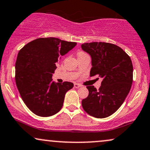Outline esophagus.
I'll return each mask as SVG.
<instances>
[{
  "mask_svg": "<svg viewBox=\"0 0 150 150\" xmlns=\"http://www.w3.org/2000/svg\"><path fill=\"white\" fill-rule=\"evenodd\" d=\"M81 86H82L81 84H78V83H75V84H74V87L75 88H80Z\"/></svg>",
  "mask_w": 150,
  "mask_h": 150,
  "instance_id": "1",
  "label": "esophagus"
}]
</instances>
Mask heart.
Returning <instances> with one entry per match:
<instances>
[{
    "mask_svg": "<svg viewBox=\"0 0 150 150\" xmlns=\"http://www.w3.org/2000/svg\"><path fill=\"white\" fill-rule=\"evenodd\" d=\"M84 54V52H79V53H78V55H79V54Z\"/></svg>",
    "mask_w": 150,
    "mask_h": 150,
    "instance_id": "obj_1",
    "label": "heart"
}]
</instances>
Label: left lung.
I'll return each instance as SVG.
<instances>
[{
	"label": "left lung",
	"mask_w": 150,
	"mask_h": 150,
	"mask_svg": "<svg viewBox=\"0 0 150 150\" xmlns=\"http://www.w3.org/2000/svg\"><path fill=\"white\" fill-rule=\"evenodd\" d=\"M81 47L91 57L90 76L102 79L98 90L93 86H86L89 95L82 100V108L91 116L105 118L120 108L129 94L133 82L131 58L111 43H84Z\"/></svg>",
	"instance_id": "left-lung-1"
}]
</instances>
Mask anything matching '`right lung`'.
Here are the masks:
<instances>
[{
	"label": "right lung",
	"instance_id": "right-lung-1",
	"mask_svg": "<svg viewBox=\"0 0 150 150\" xmlns=\"http://www.w3.org/2000/svg\"><path fill=\"white\" fill-rule=\"evenodd\" d=\"M76 45L56 38H42L28 43L18 53L16 84L23 101L38 116H52L63 107L65 95L73 83H57L52 77L61 56Z\"/></svg>",
	"mask_w": 150,
	"mask_h": 150
}]
</instances>
